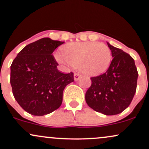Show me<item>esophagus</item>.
I'll list each match as a JSON object with an SVG mask.
<instances>
[{"mask_svg": "<svg viewBox=\"0 0 149 149\" xmlns=\"http://www.w3.org/2000/svg\"><path fill=\"white\" fill-rule=\"evenodd\" d=\"M79 78H80V75L79 74H77V73H74V81H78Z\"/></svg>", "mask_w": 149, "mask_h": 149, "instance_id": "obj_1", "label": "esophagus"}]
</instances>
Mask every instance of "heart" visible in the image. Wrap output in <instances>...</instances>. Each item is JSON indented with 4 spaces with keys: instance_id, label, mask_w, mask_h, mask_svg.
<instances>
[{
    "instance_id": "b5f03b06",
    "label": "heart",
    "mask_w": 149,
    "mask_h": 149,
    "mask_svg": "<svg viewBox=\"0 0 149 149\" xmlns=\"http://www.w3.org/2000/svg\"><path fill=\"white\" fill-rule=\"evenodd\" d=\"M62 51L63 55H55L58 63L70 65L88 76H98L104 73L112 61L111 50L102 43H70L63 46Z\"/></svg>"
}]
</instances>
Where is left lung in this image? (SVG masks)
<instances>
[{"label": "left lung", "instance_id": "8db88e82", "mask_svg": "<svg viewBox=\"0 0 149 149\" xmlns=\"http://www.w3.org/2000/svg\"><path fill=\"white\" fill-rule=\"evenodd\" d=\"M107 43L113 58L106 72L91 78V85L86 92L85 100L95 111L114 115L125 111L132 101L138 72L128 53Z\"/></svg>", "mask_w": 149, "mask_h": 149}]
</instances>
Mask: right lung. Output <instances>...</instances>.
Segmentation results:
<instances>
[{
	"label": "right lung",
	"mask_w": 149,
	"mask_h": 149,
	"mask_svg": "<svg viewBox=\"0 0 149 149\" xmlns=\"http://www.w3.org/2000/svg\"><path fill=\"white\" fill-rule=\"evenodd\" d=\"M64 41L43 38L26 46L10 66L15 98L25 111L36 116L49 114L63 102L65 86L74 81L73 72H59L52 55Z\"/></svg>",
	"instance_id": "obj_1"
}]
</instances>
